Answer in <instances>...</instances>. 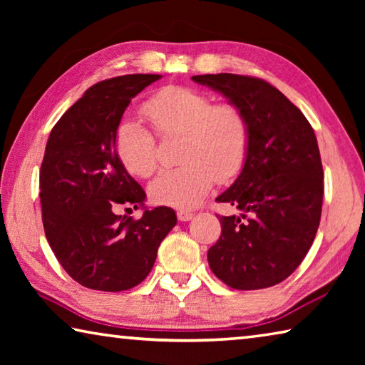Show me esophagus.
I'll return each instance as SVG.
<instances>
[{
	"label": "esophagus",
	"instance_id": "34e87169",
	"mask_svg": "<svg viewBox=\"0 0 365 365\" xmlns=\"http://www.w3.org/2000/svg\"><path fill=\"white\" fill-rule=\"evenodd\" d=\"M193 212L191 211H185V209H180V211H177V217H178V220L180 222H188V220H191L193 219Z\"/></svg>",
	"mask_w": 365,
	"mask_h": 365
}]
</instances>
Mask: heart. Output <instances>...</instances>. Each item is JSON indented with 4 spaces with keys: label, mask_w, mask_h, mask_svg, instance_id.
<instances>
[{
    "label": "heart",
    "mask_w": 365,
    "mask_h": 365,
    "mask_svg": "<svg viewBox=\"0 0 365 365\" xmlns=\"http://www.w3.org/2000/svg\"><path fill=\"white\" fill-rule=\"evenodd\" d=\"M143 114L160 137L183 135V164L163 172L150 187V195L158 205L196 207L217 178L230 180L242 170L250 150V125L235 104H214L205 91L170 85L143 104ZM114 145L117 158L130 174H154L159 160L158 141L140 122L122 120Z\"/></svg>",
    "instance_id": "1"
}]
</instances>
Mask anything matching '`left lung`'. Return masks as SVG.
Masks as SVG:
<instances>
[{
  "label": "left lung",
  "mask_w": 365,
  "mask_h": 365,
  "mask_svg": "<svg viewBox=\"0 0 365 365\" xmlns=\"http://www.w3.org/2000/svg\"><path fill=\"white\" fill-rule=\"evenodd\" d=\"M191 78L220 91L250 125L242 174L215 200L242 214L220 215L222 233L207 251L209 267L235 289L274 287L302 262L320 224L324 169L316 133L304 114L262 78Z\"/></svg>",
  "instance_id": "left-lung-1"
}]
</instances>
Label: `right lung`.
<instances>
[{
	"mask_svg": "<svg viewBox=\"0 0 365 365\" xmlns=\"http://www.w3.org/2000/svg\"><path fill=\"white\" fill-rule=\"evenodd\" d=\"M156 73H132L90 86L49 133L40 169L43 228L54 256L80 285L123 292L150 274L158 248L177 224L159 206L133 220L115 206H143L145 191L115 153L123 110Z\"/></svg>",
	"mask_w": 365,
	"mask_h": 365,
	"instance_id": "add662e5",
	"label": "right lung"
}]
</instances>
